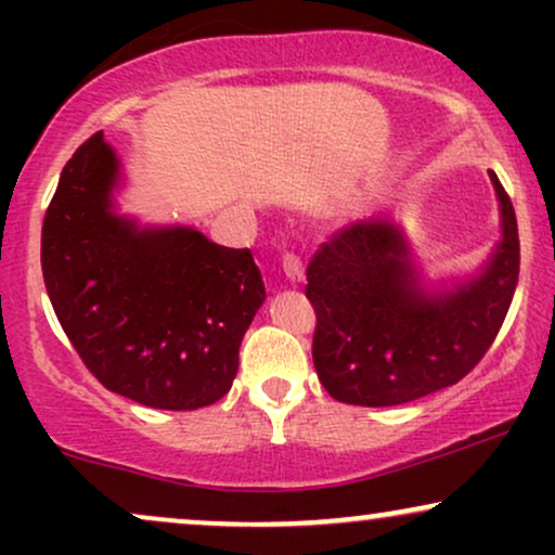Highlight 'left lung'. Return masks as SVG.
Returning <instances> with one entry per match:
<instances>
[{"label":"left lung","instance_id":"obj_1","mask_svg":"<svg viewBox=\"0 0 555 555\" xmlns=\"http://www.w3.org/2000/svg\"><path fill=\"white\" fill-rule=\"evenodd\" d=\"M117 175L101 132L62 169L41 229L56 321L109 391L156 410L214 404L266 299L253 253L193 227L138 229L112 211Z\"/></svg>","mask_w":555,"mask_h":555}]
</instances>
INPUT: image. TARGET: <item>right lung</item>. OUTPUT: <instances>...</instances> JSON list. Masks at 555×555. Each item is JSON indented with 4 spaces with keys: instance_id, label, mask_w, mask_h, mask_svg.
Listing matches in <instances>:
<instances>
[{
    "instance_id": "add662e5",
    "label": "right lung",
    "mask_w": 555,
    "mask_h": 555,
    "mask_svg": "<svg viewBox=\"0 0 555 555\" xmlns=\"http://www.w3.org/2000/svg\"><path fill=\"white\" fill-rule=\"evenodd\" d=\"M503 240L475 282L443 297L412 292L397 229L358 224L331 240L308 266L315 310L313 362L336 401L393 406L462 380L499 334L519 276L514 206L495 180Z\"/></svg>"
}]
</instances>
